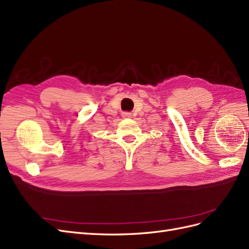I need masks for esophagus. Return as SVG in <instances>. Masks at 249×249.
Wrapping results in <instances>:
<instances>
[{"mask_svg":"<svg viewBox=\"0 0 249 249\" xmlns=\"http://www.w3.org/2000/svg\"><path fill=\"white\" fill-rule=\"evenodd\" d=\"M123 116H124V117H131L132 114L129 113V112H124V113L123 114Z\"/></svg>","mask_w":249,"mask_h":249,"instance_id":"obj_1","label":"esophagus"}]
</instances>
